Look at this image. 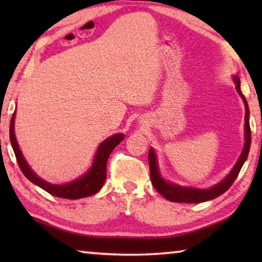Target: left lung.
I'll use <instances>...</instances> for the list:
<instances>
[{"instance_id":"obj_1","label":"left lung","mask_w":262,"mask_h":262,"mask_svg":"<svg viewBox=\"0 0 262 262\" xmlns=\"http://www.w3.org/2000/svg\"><path fill=\"white\" fill-rule=\"evenodd\" d=\"M236 84V91H237L238 95L241 96L245 103L246 108V116H245V146L239 155L237 162L232 167L230 173L225 177L223 180L218 184L213 185L210 188H195V187H186V186H180L178 184H173V182L167 181L160 173L159 162H157V156L155 150L150 148L149 150V166H150V178H151V182L154 187L161 195L169 200V202L174 203H204L207 200H212L224 192H227L230 186L234 184V181L237 178V175L241 170L243 163L246 162L247 157H248L249 149H250V142H252V134H250V126H249V108L248 103L245 95L241 92V82H239L238 76H232Z\"/></svg>"}]
</instances>
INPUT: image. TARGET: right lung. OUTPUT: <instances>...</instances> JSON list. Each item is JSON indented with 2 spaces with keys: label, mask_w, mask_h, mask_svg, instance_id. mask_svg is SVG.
Listing matches in <instances>:
<instances>
[{
  "label": "right lung",
  "mask_w": 262,
  "mask_h": 262,
  "mask_svg": "<svg viewBox=\"0 0 262 262\" xmlns=\"http://www.w3.org/2000/svg\"><path fill=\"white\" fill-rule=\"evenodd\" d=\"M15 114L16 111L13 113L12 120H10V144L13 146L14 154H15L17 164H19L20 169L28 180L33 182L34 185L39 186V187L50 193V194L66 199L85 198V196L95 194V193H98L100 189H101L106 180V166L110 154L113 151V149L116 148L121 141H123L124 134H116L101 142V144L99 145L98 150H96L91 168H89L83 175H81V177L77 178L76 180L68 182V184L56 185L51 184V182H48L44 180V179L38 177V175L32 170V168L28 166L27 161L25 160L15 137V127H14V124H15Z\"/></svg>",
  "instance_id": "right-lung-1"
}]
</instances>
